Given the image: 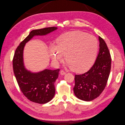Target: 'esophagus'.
<instances>
[{
  "mask_svg": "<svg viewBox=\"0 0 125 125\" xmlns=\"http://www.w3.org/2000/svg\"><path fill=\"white\" fill-rule=\"evenodd\" d=\"M60 74L61 75H65V74H66V72H65V71H63V70H61V72H60Z\"/></svg>",
  "mask_w": 125,
  "mask_h": 125,
  "instance_id": "obj_1",
  "label": "esophagus"
}]
</instances>
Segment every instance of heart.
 I'll use <instances>...</instances> for the list:
<instances>
[{
  "instance_id": "heart-1",
  "label": "heart",
  "mask_w": 125,
  "mask_h": 125,
  "mask_svg": "<svg viewBox=\"0 0 125 125\" xmlns=\"http://www.w3.org/2000/svg\"><path fill=\"white\" fill-rule=\"evenodd\" d=\"M56 45H51L50 55L53 62L62 61L64 55L68 66L73 71L82 73L93 64L98 51V42L96 37L81 31H71L60 35Z\"/></svg>"
}]
</instances>
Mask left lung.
<instances>
[{
	"label": "left lung",
	"instance_id": "1",
	"mask_svg": "<svg viewBox=\"0 0 125 125\" xmlns=\"http://www.w3.org/2000/svg\"><path fill=\"white\" fill-rule=\"evenodd\" d=\"M100 50L92 67L87 72L75 75V96L78 99L91 101L98 97L105 89L110 74L111 57L105 42L99 37Z\"/></svg>",
	"mask_w": 125,
	"mask_h": 125
}]
</instances>
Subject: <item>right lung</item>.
<instances>
[{
  "label": "right lung",
  "mask_w": 125,
  "mask_h": 125,
  "mask_svg": "<svg viewBox=\"0 0 125 125\" xmlns=\"http://www.w3.org/2000/svg\"><path fill=\"white\" fill-rule=\"evenodd\" d=\"M57 28L49 27L32 31L22 41L15 50L13 59L14 73L20 90L31 101L45 104L54 96V83L58 77L59 69H46L38 73L26 70L23 62V52L26 43L34 35H43L54 31Z\"/></svg>",
  "instance_id": "add662e5"
}]
</instances>
